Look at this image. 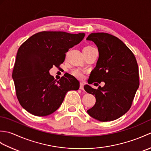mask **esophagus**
Masks as SVG:
<instances>
[{
	"label": "esophagus",
	"mask_w": 151,
	"mask_h": 151,
	"mask_svg": "<svg viewBox=\"0 0 151 151\" xmlns=\"http://www.w3.org/2000/svg\"><path fill=\"white\" fill-rule=\"evenodd\" d=\"M80 89H81V90H84V84H82V83H81V84H80Z\"/></svg>",
	"instance_id": "esophagus-1"
}]
</instances>
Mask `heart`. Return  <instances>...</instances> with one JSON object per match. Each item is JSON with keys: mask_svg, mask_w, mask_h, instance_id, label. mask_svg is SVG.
Here are the masks:
<instances>
[{"mask_svg": "<svg viewBox=\"0 0 151 151\" xmlns=\"http://www.w3.org/2000/svg\"><path fill=\"white\" fill-rule=\"evenodd\" d=\"M93 49V47H91L90 46H87V47H85L84 48V49ZM71 74H72V75L75 76V78L80 79V80H81L84 77V71L83 70H82L81 69H79V68L73 69L72 70Z\"/></svg>", "mask_w": 151, "mask_h": 151, "instance_id": "b5f03b06", "label": "heart"}]
</instances>
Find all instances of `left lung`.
<instances>
[{
    "instance_id": "8db88e82",
    "label": "left lung",
    "mask_w": 151,
    "mask_h": 151,
    "mask_svg": "<svg viewBox=\"0 0 151 151\" xmlns=\"http://www.w3.org/2000/svg\"><path fill=\"white\" fill-rule=\"evenodd\" d=\"M86 40L93 41L99 54L88 83H105L97 89L89 85L84 86L85 91L96 99L95 104L88 114L99 121L115 120L129 110L139 88L136 59L123 41L111 34L91 33Z\"/></svg>"
}]
</instances>
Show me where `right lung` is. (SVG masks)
I'll return each mask as SVG.
<instances>
[{
    "label": "right lung",
    "mask_w": 151,
    "mask_h": 151,
    "mask_svg": "<svg viewBox=\"0 0 151 151\" xmlns=\"http://www.w3.org/2000/svg\"><path fill=\"white\" fill-rule=\"evenodd\" d=\"M84 33L43 31L35 34L19 48L12 78L21 106L36 116H47L59 108L67 91L78 90L79 82L67 75L58 81L49 74L62 64L70 48L84 39Z\"/></svg>",
    "instance_id": "right-lung-1"
}]
</instances>
